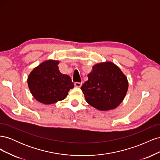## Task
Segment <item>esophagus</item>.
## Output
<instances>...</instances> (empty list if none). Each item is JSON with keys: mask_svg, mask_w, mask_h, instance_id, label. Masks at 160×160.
I'll list each match as a JSON object with an SVG mask.
<instances>
[{"mask_svg": "<svg viewBox=\"0 0 160 160\" xmlns=\"http://www.w3.org/2000/svg\"><path fill=\"white\" fill-rule=\"evenodd\" d=\"M74 85L75 87H77V88H80V87L82 85V83H80V82H75Z\"/></svg>", "mask_w": 160, "mask_h": 160, "instance_id": "34e87169", "label": "esophagus"}]
</instances>
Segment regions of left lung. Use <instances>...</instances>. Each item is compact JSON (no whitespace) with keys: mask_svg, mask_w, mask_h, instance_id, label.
I'll use <instances>...</instances> for the list:
<instances>
[{"mask_svg":"<svg viewBox=\"0 0 160 160\" xmlns=\"http://www.w3.org/2000/svg\"><path fill=\"white\" fill-rule=\"evenodd\" d=\"M128 89L127 77L113 62L97 64L81 89L86 101L100 111L115 109L122 102Z\"/></svg>","mask_w":160,"mask_h":160,"instance_id":"1","label":"left lung"}]
</instances>
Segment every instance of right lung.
<instances>
[{"mask_svg":"<svg viewBox=\"0 0 160 160\" xmlns=\"http://www.w3.org/2000/svg\"><path fill=\"white\" fill-rule=\"evenodd\" d=\"M59 62L49 60L34 69L28 77V85L35 99L44 104H52L64 99L74 88L71 77L59 70Z\"/></svg>","mask_w":160,"mask_h":160,"instance_id":"1","label":"right lung"}]
</instances>
